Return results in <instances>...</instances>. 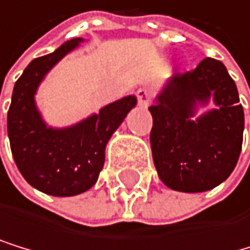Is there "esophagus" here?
I'll list each match as a JSON object with an SVG mask.
<instances>
[{
	"label": "esophagus",
	"mask_w": 250,
	"mask_h": 250,
	"mask_svg": "<svg viewBox=\"0 0 250 250\" xmlns=\"http://www.w3.org/2000/svg\"><path fill=\"white\" fill-rule=\"evenodd\" d=\"M137 96V102H139L141 106H146L151 102V92L148 88H139L136 92Z\"/></svg>",
	"instance_id": "esophagus-1"
}]
</instances>
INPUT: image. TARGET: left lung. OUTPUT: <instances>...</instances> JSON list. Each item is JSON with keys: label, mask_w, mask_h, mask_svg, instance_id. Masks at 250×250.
Returning <instances> with one entry per match:
<instances>
[{"label": "left lung", "mask_w": 250, "mask_h": 250, "mask_svg": "<svg viewBox=\"0 0 250 250\" xmlns=\"http://www.w3.org/2000/svg\"><path fill=\"white\" fill-rule=\"evenodd\" d=\"M212 97L218 108L193 121L196 105ZM148 109L154 167L167 187L198 193L230 176L243 145L244 113L220 60L207 57L195 69L173 74Z\"/></svg>", "instance_id": "8db88e82"}]
</instances>
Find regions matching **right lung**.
Segmentation results:
<instances>
[{"label":"right lung","instance_id":"right-lung-1","mask_svg":"<svg viewBox=\"0 0 250 250\" xmlns=\"http://www.w3.org/2000/svg\"><path fill=\"white\" fill-rule=\"evenodd\" d=\"M82 42L72 38L55 52L30 62L13 86L7 113L10 150L20 173L32 187L52 196H74L96 184L109 137L137 104L134 96L124 97L68 128L43 122L35 105L38 84Z\"/></svg>","mask_w":250,"mask_h":250}]
</instances>
